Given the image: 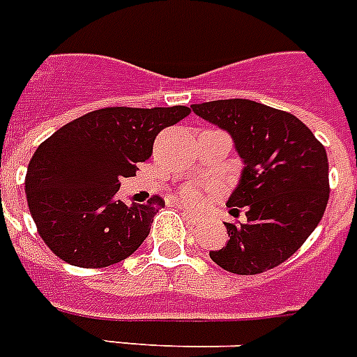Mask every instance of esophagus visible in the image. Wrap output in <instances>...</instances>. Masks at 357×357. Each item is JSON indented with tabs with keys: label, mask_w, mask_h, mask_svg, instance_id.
Returning <instances> with one entry per match:
<instances>
[{
	"label": "esophagus",
	"mask_w": 357,
	"mask_h": 357,
	"mask_svg": "<svg viewBox=\"0 0 357 357\" xmlns=\"http://www.w3.org/2000/svg\"><path fill=\"white\" fill-rule=\"evenodd\" d=\"M182 216H184V220L188 222V224H197V222H199V216L193 215L191 211H185V209H182Z\"/></svg>",
	"instance_id": "34e87169"
}]
</instances>
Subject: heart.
I'll use <instances>...</instances> for the list:
<instances>
[{"mask_svg": "<svg viewBox=\"0 0 357 357\" xmlns=\"http://www.w3.org/2000/svg\"><path fill=\"white\" fill-rule=\"evenodd\" d=\"M181 199L185 206H190V208H199L204 202V191L200 190L199 185H185L181 193Z\"/></svg>", "mask_w": 357, "mask_h": 357, "instance_id": "heart-1", "label": "heart"}]
</instances>
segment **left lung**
<instances>
[{"instance_id": "1", "label": "left lung", "mask_w": 357, "mask_h": 357, "mask_svg": "<svg viewBox=\"0 0 357 357\" xmlns=\"http://www.w3.org/2000/svg\"><path fill=\"white\" fill-rule=\"evenodd\" d=\"M191 108L229 132L243 160L227 208L233 216L245 209L248 222H225L229 240L209 257L234 274H260L280 266L303 245L327 208L324 144L298 117L257 100H211Z\"/></svg>"}]
</instances>
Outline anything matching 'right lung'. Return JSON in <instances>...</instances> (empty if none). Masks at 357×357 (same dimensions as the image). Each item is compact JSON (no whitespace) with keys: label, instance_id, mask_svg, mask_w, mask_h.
Instances as JSON below:
<instances>
[{"label":"right lung","instance_id":"right-lung-1","mask_svg":"<svg viewBox=\"0 0 357 357\" xmlns=\"http://www.w3.org/2000/svg\"><path fill=\"white\" fill-rule=\"evenodd\" d=\"M191 114L188 106L90 112L39 144L25 176L39 236L70 266L99 269L126 260L149 234L160 197L117 199L123 176L153 153L155 137Z\"/></svg>","mask_w":357,"mask_h":357}]
</instances>
